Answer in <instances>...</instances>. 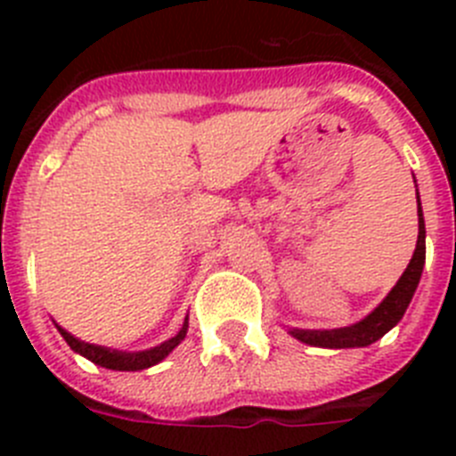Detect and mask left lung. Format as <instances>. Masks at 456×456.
<instances>
[{
	"instance_id": "obj_1",
	"label": "left lung",
	"mask_w": 456,
	"mask_h": 456,
	"mask_svg": "<svg viewBox=\"0 0 456 456\" xmlns=\"http://www.w3.org/2000/svg\"><path fill=\"white\" fill-rule=\"evenodd\" d=\"M418 193V189H416ZM422 267H425V216H422L420 196H418V241L416 251L411 257L409 267L400 276V281L395 283L377 308L365 315L363 320L356 322L352 326H342V329H289V336L297 340L313 345V347H326V349H349V347H368L379 338H384L386 333L393 329L397 322L404 317L406 308H409L413 294H416L418 283H420Z\"/></svg>"
}]
</instances>
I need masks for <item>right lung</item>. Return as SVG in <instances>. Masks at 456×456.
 <instances>
[{
    "label": "right lung",
    "mask_w": 456,
    "mask_h": 456,
    "mask_svg": "<svg viewBox=\"0 0 456 456\" xmlns=\"http://www.w3.org/2000/svg\"><path fill=\"white\" fill-rule=\"evenodd\" d=\"M56 329H59V333L63 336V340L70 345L72 352H77L79 356L88 358L91 363L107 370H118V372H136V370H146L157 363H162L164 358H167L173 349L178 347L180 342L184 340V336H187L189 317H184L183 329H180L175 336L168 338V340L162 342V345H157V347L146 349V352H118V349H109V347H102V345H91V342L79 340V338L68 333L66 329H61L59 324H56Z\"/></svg>",
    "instance_id": "1"
}]
</instances>
